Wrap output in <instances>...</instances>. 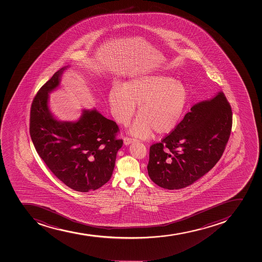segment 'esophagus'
I'll list each match as a JSON object with an SVG mask.
<instances>
[{
    "instance_id": "obj_1",
    "label": "esophagus",
    "mask_w": 262,
    "mask_h": 262,
    "mask_svg": "<svg viewBox=\"0 0 262 262\" xmlns=\"http://www.w3.org/2000/svg\"><path fill=\"white\" fill-rule=\"evenodd\" d=\"M135 141H136V140H135L134 138H130V137H125V138H124V143H125V145L130 144V143L135 142Z\"/></svg>"
}]
</instances>
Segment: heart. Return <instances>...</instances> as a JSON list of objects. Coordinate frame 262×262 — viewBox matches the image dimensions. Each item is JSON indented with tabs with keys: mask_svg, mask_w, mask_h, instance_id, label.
<instances>
[{
	"mask_svg": "<svg viewBox=\"0 0 262 262\" xmlns=\"http://www.w3.org/2000/svg\"><path fill=\"white\" fill-rule=\"evenodd\" d=\"M188 99L183 83L162 75H145L128 81L123 90L114 86L108 94L113 116L126 125L138 107V118L130 128L136 137L146 138L155 130L166 134L177 127Z\"/></svg>",
	"mask_w": 262,
	"mask_h": 262,
	"instance_id": "1",
	"label": "heart"
}]
</instances>
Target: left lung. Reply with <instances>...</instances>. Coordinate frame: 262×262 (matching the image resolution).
<instances>
[{
    "mask_svg": "<svg viewBox=\"0 0 262 262\" xmlns=\"http://www.w3.org/2000/svg\"><path fill=\"white\" fill-rule=\"evenodd\" d=\"M232 125V107L222 92L193 105L174 130L150 147V178L169 190L192 184L219 161Z\"/></svg>",
    "mask_w": 262,
    "mask_h": 262,
    "instance_id": "8db88e82",
    "label": "left lung"
}]
</instances>
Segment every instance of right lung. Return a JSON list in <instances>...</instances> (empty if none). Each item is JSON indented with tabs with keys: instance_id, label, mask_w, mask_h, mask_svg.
<instances>
[{
	"instance_id": "obj_1",
	"label": "right lung",
	"mask_w": 262,
	"mask_h": 262,
	"mask_svg": "<svg viewBox=\"0 0 262 262\" xmlns=\"http://www.w3.org/2000/svg\"><path fill=\"white\" fill-rule=\"evenodd\" d=\"M62 68L38 91L30 107V133L38 155L66 186L94 191L107 183L123 140L114 120L97 110H83L75 122L58 121L48 107V93L59 85Z\"/></svg>"
}]
</instances>
